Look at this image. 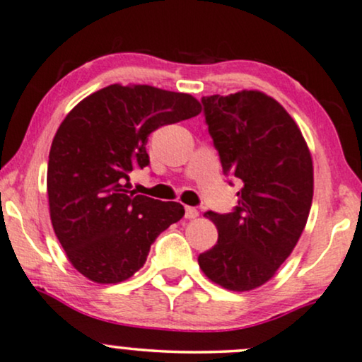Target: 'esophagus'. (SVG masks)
Here are the masks:
<instances>
[{"mask_svg":"<svg viewBox=\"0 0 362 362\" xmlns=\"http://www.w3.org/2000/svg\"><path fill=\"white\" fill-rule=\"evenodd\" d=\"M197 217H199V210L194 207H185V218L194 221V218H197Z\"/></svg>","mask_w":362,"mask_h":362,"instance_id":"esophagus-1","label":"esophagus"}]
</instances>
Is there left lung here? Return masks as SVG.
I'll list each match as a JSON object with an SVG mask.
<instances>
[{
    "mask_svg": "<svg viewBox=\"0 0 362 362\" xmlns=\"http://www.w3.org/2000/svg\"><path fill=\"white\" fill-rule=\"evenodd\" d=\"M202 105L223 173L244 185L234 212H205L218 239L199 265L223 289L252 291L271 281L303 234L314 194L313 157L286 108L262 91L212 95Z\"/></svg>",
    "mask_w": 362,
    "mask_h": 362,
    "instance_id": "obj_1",
    "label": "left lung"
}]
</instances>
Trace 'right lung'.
<instances>
[{
  "label": "right lung",
  "mask_w": 362,
  "mask_h": 362,
  "mask_svg": "<svg viewBox=\"0 0 362 362\" xmlns=\"http://www.w3.org/2000/svg\"><path fill=\"white\" fill-rule=\"evenodd\" d=\"M199 100L150 85H110L81 100L54 134L48 160L53 230L73 267L97 284L144 267L160 232L184 217L178 202L130 190L134 167L150 163L153 130L197 117Z\"/></svg>",
  "instance_id": "1"
}]
</instances>
